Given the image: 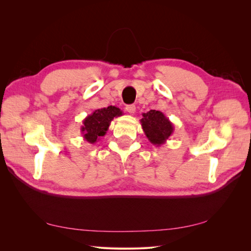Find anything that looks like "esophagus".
I'll list each match as a JSON object with an SVG mask.
<instances>
[{
  "label": "esophagus",
  "instance_id": "obj_1",
  "mask_svg": "<svg viewBox=\"0 0 251 251\" xmlns=\"http://www.w3.org/2000/svg\"><path fill=\"white\" fill-rule=\"evenodd\" d=\"M126 112L128 114H134L135 111H136V107H135L134 104H128V105H126Z\"/></svg>",
  "mask_w": 251,
  "mask_h": 251
}]
</instances>
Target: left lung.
<instances>
[{"label": "left lung", "instance_id": "8db88e82", "mask_svg": "<svg viewBox=\"0 0 251 251\" xmlns=\"http://www.w3.org/2000/svg\"><path fill=\"white\" fill-rule=\"evenodd\" d=\"M140 124L150 142L156 147L165 143L174 133V125L160 111L151 110L142 113Z\"/></svg>", "mask_w": 251, "mask_h": 251}]
</instances>
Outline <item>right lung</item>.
Instances as JSON below:
<instances>
[{
    "label": "right lung",
    "instance_id": "add662e5",
    "mask_svg": "<svg viewBox=\"0 0 251 251\" xmlns=\"http://www.w3.org/2000/svg\"><path fill=\"white\" fill-rule=\"evenodd\" d=\"M123 115V111L115 105H109L108 108L95 110L82 120L80 132L83 139L91 144L96 143L101 136H104L107 133L111 121L115 117Z\"/></svg>",
    "mask_w": 251,
    "mask_h": 251
}]
</instances>
